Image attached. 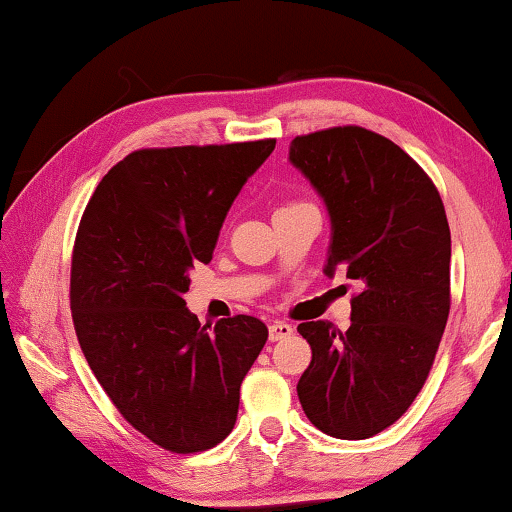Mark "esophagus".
Here are the masks:
<instances>
[{"label": "esophagus", "instance_id": "1", "mask_svg": "<svg viewBox=\"0 0 512 512\" xmlns=\"http://www.w3.org/2000/svg\"><path fill=\"white\" fill-rule=\"evenodd\" d=\"M268 335H270V342H277V340H284L293 335V326L286 324V321H272L268 326Z\"/></svg>", "mask_w": 512, "mask_h": 512}]
</instances>
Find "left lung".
Returning <instances> with one entry per match:
<instances>
[{
  "label": "left lung",
  "instance_id": "obj_1",
  "mask_svg": "<svg viewBox=\"0 0 512 512\" xmlns=\"http://www.w3.org/2000/svg\"><path fill=\"white\" fill-rule=\"evenodd\" d=\"M289 160L324 200V272L359 284L347 331L305 321L312 363L298 382L305 415L342 440L396 422L436 359L450 314V226L426 172L391 139L356 125L296 137Z\"/></svg>",
  "mask_w": 512,
  "mask_h": 512
}]
</instances>
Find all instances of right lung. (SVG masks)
Listing matches in <instances>:
<instances>
[{"label":"right lung","instance_id":"right-lung-1","mask_svg":"<svg viewBox=\"0 0 512 512\" xmlns=\"http://www.w3.org/2000/svg\"><path fill=\"white\" fill-rule=\"evenodd\" d=\"M272 151L275 139L135 151L83 212L69 291L76 338L118 412L170 452L209 450L233 431L242 380L268 340L247 314L202 326L184 293Z\"/></svg>","mask_w":512,"mask_h":512}]
</instances>
